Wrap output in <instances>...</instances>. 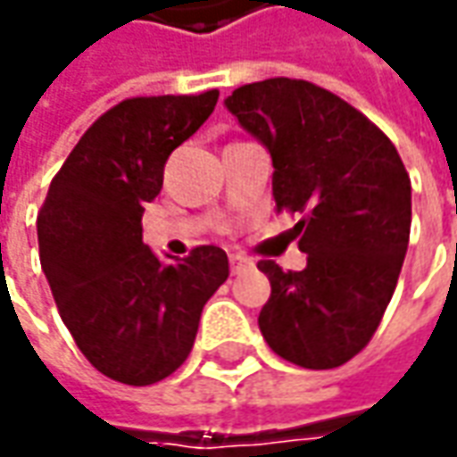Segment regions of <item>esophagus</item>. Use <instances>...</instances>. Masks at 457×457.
Returning a JSON list of instances; mask_svg holds the SVG:
<instances>
[{
  "label": "esophagus",
  "instance_id": "34e87169",
  "mask_svg": "<svg viewBox=\"0 0 457 457\" xmlns=\"http://www.w3.org/2000/svg\"><path fill=\"white\" fill-rule=\"evenodd\" d=\"M247 265H250V262H247L245 257H240V254H229V270H232V275L242 272Z\"/></svg>",
  "mask_w": 457,
  "mask_h": 457
}]
</instances>
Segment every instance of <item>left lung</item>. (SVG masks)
I'll return each instance as SVG.
<instances>
[{"mask_svg":"<svg viewBox=\"0 0 457 457\" xmlns=\"http://www.w3.org/2000/svg\"><path fill=\"white\" fill-rule=\"evenodd\" d=\"M225 107L268 147L278 212L303 215L305 270L257 262L272 287L260 333L300 368H337L370 343L395 293L411 240L405 164L362 112L305 79L237 87Z\"/></svg>","mask_w":457,"mask_h":457,"instance_id":"1","label":"left lung"}]
</instances>
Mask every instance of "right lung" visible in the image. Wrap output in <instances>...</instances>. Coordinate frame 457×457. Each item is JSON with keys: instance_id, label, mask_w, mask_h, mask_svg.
Masks as SVG:
<instances>
[{"instance_id": "obj_1", "label": "right lung", "mask_w": 457, "mask_h": 457, "mask_svg": "<svg viewBox=\"0 0 457 457\" xmlns=\"http://www.w3.org/2000/svg\"><path fill=\"white\" fill-rule=\"evenodd\" d=\"M220 92L124 99L87 129L37 215L39 262L62 322L102 375L164 380L187 360L204 303L228 280L225 250L200 245L164 265L142 212L164 162L212 114Z\"/></svg>"}]
</instances>
